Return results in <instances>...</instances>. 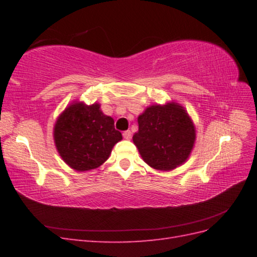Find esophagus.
Masks as SVG:
<instances>
[{
  "label": "esophagus",
  "mask_w": 257,
  "mask_h": 257,
  "mask_svg": "<svg viewBox=\"0 0 257 257\" xmlns=\"http://www.w3.org/2000/svg\"><path fill=\"white\" fill-rule=\"evenodd\" d=\"M123 137L125 138V139H131V137H132V132H131V131L123 132Z\"/></svg>",
  "instance_id": "obj_1"
}]
</instances>
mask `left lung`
Listing matches in <instances>:
<instances>
[{
	"label": "left lung",
	"mask_w": 257,
	"mask_h": 257,
	"mask_svg": "<svg viewBox=\"0 0 257 257\" xmlns=\"http://www.w3.org/2000/svg\"><path fill=\"white\" fill-rule=\"evenodd\" d=\"M138 126L133 142L152 168L168 172L189 159L196 131L189 113L178 103L148 107L138 116Z\"/></svg>",
	"instance_id": "8db88e82"
}]
</instances>
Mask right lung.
Listing matches in <instances>:
<instances>
[{
    "label": "right lung",
    "instance_id": "1",
    "mask_svg": "<svg viewBox=\"0 0 257 257\" xmlns=\"http://www.w3.org/2000/svg\"><path fill=\"white\" fill-rule=\"evenodd\" d=\"M99 108L97 103L88 106L74 102L54 124L57 150L62 160L77 172L102 165L109 158L113 146L122 139L120 132L114 128L113 119Z\"/></svg>",
    "mask_w": 257,
    "mask_h": 257
}]
</instances>
